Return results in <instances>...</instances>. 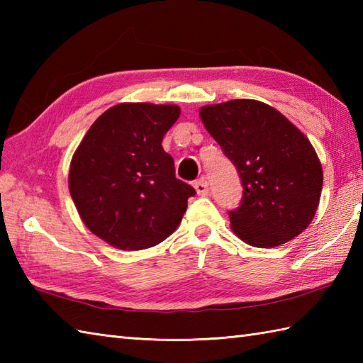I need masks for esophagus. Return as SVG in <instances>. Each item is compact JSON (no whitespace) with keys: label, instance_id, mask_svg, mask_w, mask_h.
<instances>
[{"label":"esophagus","instance_id":"34e87169","mask_svg":"<svg viewBox=\"0 0 363 363\" xmlns=\"http://www.w3.org/2000/svg\"><path fill=\"white\" fill-rule=\"evenodd\" d=\"M195 189H196V194L199 196H206L209 194V182H207L206 177H201V179H198L195 182Z\"/></svg>","mask_w":363,"mask_h":363}]
</instances>
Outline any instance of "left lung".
Returning a JSON list of instances; mask_svg holds the SVG:
<instances>
[{
  "label": "left lung",
  "instance_id": "8db88e82",
  "mask_svg": "<svg viewBox=\"0 0 363 363\" xmlns=\"http://www.w3.org/2000/svg\"><path fill=\"white\" fill-rule=\"evenodd\" d=\"M199 117L240 176L242 201L228 212L234 233L257 248L303 233L323 187L321 164L307 137L256 99L206 106Z\"/></svg>",
  "mask_w": 363,
  "mask_h": 363
}]
</instances>
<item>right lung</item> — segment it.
I'll return each instance as SVG.
<instances>
[{"label":"right lung","instance_id":"add662e5","mask_svg":"<svg viewBox=\"0 0 363 363\" xmlns=\"http://www.w3.org/2000/svg\"><path fill=\"white\" fill-rule=\"evenodd\" d=\"M177 106L123 103L107 109L72 159L68 186L86 226L120 250H145L174 233L195 189L174 176L162 138Z\"/></svg>","mask_w":363,"mask_h":363}]
</instances>
